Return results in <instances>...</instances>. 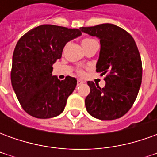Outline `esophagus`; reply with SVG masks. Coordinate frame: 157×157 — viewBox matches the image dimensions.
Here are the masks:
<instances>
[{"label": "esophagus", "instance_id": "obj_1", "mask_svg": "<svg viewBox=\"0 0 157 157\" xmlns=\"http://www.w3.org/2000/svg\"><path fill=\"white\" fill-rule=\"evenodd\" d=\"M83 83H85V82L83 81V80H81V79H78L77 80V85H81V84H83Z\"/></svg>", "mask_w": 157, "mask_h": 157}]
</instances>
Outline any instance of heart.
Returning <instances> with one entry per match:
<instances>
[{"instance_id": "obj_1", "label": "heart", "mask_w": 157, "mask_h": 157, "mask_svg": "<svg viewBox=\"0 0 157 157\" xmlns=\"http://www.w3.org/2000/svg\"><path fill=\"white\" fill-rule=\"evenodd\" d=\"M95 42L96 40H94L93 39H91V38H86V39H84L82 41V46H83V48H86L87 46L91 45L92 44H93V43H95ZM78 73L80 75H83V74H84V71H83L82 70H78Z\"/></svg>"}]
</instances>
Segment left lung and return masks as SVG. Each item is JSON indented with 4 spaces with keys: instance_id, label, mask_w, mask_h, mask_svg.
<instances>
[{
    "instance_id": "1",
    "label": "left lung",
    "mask_w": 157,
    "mask_h": 157,
    "mask_svg": "<svg viewBox=\"0 0 157 157\" xmlns=\"http://www.w3.org/2000/svg\"><path fill=\"white\" fill-rule=\"evenodd\" d=\"M100 39L97 72L106 75V85L87 82L90 93L85 99L86 111L101 120L121 118L134 104L141 85L142 63L135 40L124 29L111 23L80 28Z\"/></svg>"
}]
</instances>
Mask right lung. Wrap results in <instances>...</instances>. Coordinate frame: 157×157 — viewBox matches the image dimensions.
Wrapping results in <instances>:
<instances>
[{"instance_id": "right-lung-1", "label": "right lung", "mask_w": 157, "mask_h": 157, "mask_svg": "<svg viewBox=\"0 0 157 157\" xmlns=\"http://www.w3.org/2000/svg\"><path fill=\"white\" fill-rule=\"evenodd\" d=\"M81 35L80 29L44 24L18 40L12 56L11 81L20 104L29 115L49 118L64 111L77 81L69 75L59 81L52 75V65L61 58L66 43Z\"/></svg>"}]
</instances>
